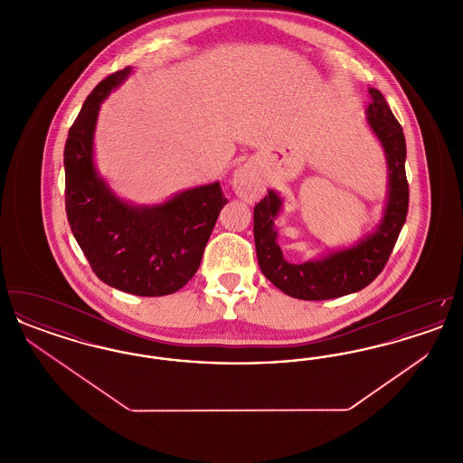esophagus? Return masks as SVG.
<instances>
[{
    "instance_id": "obj_1",
    "label": "esophagus",
    "mask_w": 463,
    "mask_h": 463,
    "mask_svg": "<svg viewBox=\"0 0 463 463\" xmlns=\"http://www.w3.org/2000/svg\"><path fill=\"white\" fill-rule=\"evenodd\" d=\"M232 187L240 198L253 201L262 193V178L253 165L244 163L234 172Z\"/></svg>"
}]
</instances>
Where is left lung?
<instances>
[{"instance_id": "8db88e82", "label": "left lung", "mask_w": 463, "mask_h": 463, "mask_svg": "<svg viewBox=\"0 0 463 463\" xmlns=\"http://www.w3.org/2000/svg\"><path fill=\"white\" fill-rule=\"evenodd\" d=\"M368 91L372 102L366 109V119L385 153L389 170L387 203L383 217L373 232L349 248L335 250L302 264H291L283 257L274 225L281 212L283 198L270 189L253 210V234L259 265L274 287L293 298L330 300L368 287L387 264L406 222L410 189L404 170V133L383 95L376 89Z\"/></svg>"}]
</instances>
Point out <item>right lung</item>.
<instances>
[{"instance_id":"1","label":"right lung","mask_w":463,"mask_h":463,"mask_svg":"<svg viewBox=\"0 0 463 463\" xmlns=\"http://www.w3.org/2000/svg\"><path fill=\"white\" fill-rule=\"evenodd\" d=\"M132 72L125 67L90 93L67 135L66 212L71 231L93 272L106 285L163 297L187 285L227 199L213 182L185 189L159 204L119 198L93 163V137L100 104Z\"/></svg>"}]
</instances>
